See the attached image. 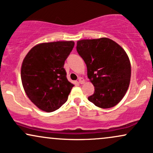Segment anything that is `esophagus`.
Instances as JSON below:
<instances>
[{"instance_id": "esophagus-1", "label": "esophagus", "mask_w": 153, "mask_h": 153, "mask_svg": "<svg viewBox=\"0 0 153 153\" xmlns=\"http://www.w3.org/2000/svg\"><path fill=\"white\" fill-rule=\"evenodd\" d=\"M78 82H79V83L82 84V83H84L85 80H84V79L82 78H78Z\"/></svg>"}]
</instances>
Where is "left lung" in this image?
<instances>
[{
	"label": "left lung",
	"instance_id": "8db88e82",
	"mask_svg": "<svg viewBox=\"0 0 153 153\" xmlns=\"http://www.w3.org/2000/svg\"><path fill=\"white\" fill-rule=\"evenodd\" d=\"M76 49L86 64L88 78L95 88L88 101L101 108L116 106L130 82L131 65L125 51L108 38L80 40Z\"/></svg>",
	"mask_w": 153,
	"mask_h": 153
}]
</instances>
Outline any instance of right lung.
Listing matches in <instances>:
<instances>
[{
    "mask_svg": "<svg viewBox=\"0 0 153 153\" xmlns=\"http://www.w3.org/2000/svg\"><path fill=\"white\" fill-rule=\"evenodd\" d=\"M74 45L73 41L42 43L24 59L21 71L23 87L31 102L44 111L60 108L74 86L67 79L64 68Z\"/></svg>",
    "mask_w": 153,
    "mask_h": 153,
    "instance_id": "right-lung-1",
    "label": "right lung"
}]
</instances>
